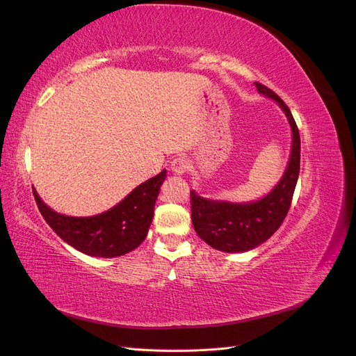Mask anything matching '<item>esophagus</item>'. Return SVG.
Instances as JSON below:
<instances>
[{"label": "esophagus", "instance_id": "1", "mask_svg": "<svg viewBox=\"0 0 356 356\" xmlns=\"http://www.w3.org/2000/svg\"><path fill=\"white\" fill-rule=\"evenodd\" d=\"M187 168H188V160L184 159V157H177L174 161H172V165H170L172 174L178 175V177L179 175H184Z\"/></svg>", "mask_w": 356, "mask_h": 356}]
</instances>
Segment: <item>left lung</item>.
I'll list each match as a JSON object with an SVG mask.
<instances>
[{"label": "left lung", "mask_w": 356, "mask_h": 356, "mask_svg": "<svg viewBox=\"0 0 356 356\" xmlns=\"http://www.w3.org/2000/svg\"><path fill=\"white\" fill-rule=\"evenodd\" d=\"M260 95L273 99L291 127V153L284 175L258 200L229 202L209 199L191 190V221L199 238L222 252H246L266 242L281 227L293 200L300 174V134L294 117L279 96L255 83Z\"/></svg>", "instance_id": "obj_1"}]
</instances>
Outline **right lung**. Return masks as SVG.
Listing matches in <instances>:
<instances>
[{"mask_svg":"<svg viewBox=\"0 0 356 356\" xmlns=\"http://www.w3.org/2000/svg\"><path fill=\"white\" fill-rule=\"evenodd\" d=\"M165 178L166 169L139 184L111 209L92 217L59 213L42 202L35 188L32 191L42 218L62 241L86 255L114 258L134 251L147 238Z\"/></svg>","mask_w":356,"mask_h":356,"instance_id":"1","label":"right lung"}]
</instances>
